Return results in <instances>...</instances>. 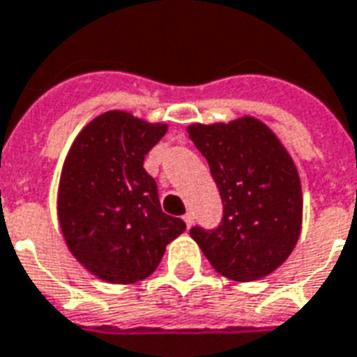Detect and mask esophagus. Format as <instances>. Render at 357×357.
Returning <instances> with one entry per match:
<instances>
[{
    "mask_svg": "<svg viewBox=\"0 0 357 357\" xmlns=\"http://www.w3.org/2000/svg\"><path fill=\"white\" fill-rule=\"evenodd\" d=\"M183 221H185V225H187V227H191V225H192V221H195V215H192L191 212H187L185 215H183Z\"/></svg>",
    "mask_w": 357,
    "mask_h": 357,
    "instance_id": "esophagus-1",
    "label": "esophagus"
}]
</instances>
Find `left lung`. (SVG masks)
<instances>
[{
  "mask_svg": "<svg viewBox=\"0 0 357 357\" xmlns=\"http://www.w3.org/2000/svg\"><path fill=\"white\" fill-rule=\"evenodd\" d=\"M189 138L208 160L223 202L218 227L191 236L227 278L252 282L276 271L299 240L303 197L297 168L261 121L192 125Z\"/></svg>",
  "mask_w": 357,
  "mask_h": 357,
  "instance_id": "1",
  "label": "left lung"
}]
</instances>
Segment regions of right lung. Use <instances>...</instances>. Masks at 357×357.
<instances>
[{
	"mask_svg": "<svg viewBox=\"0 0 357 357\" xmlns=\"http://www.w3.org/2000/svg\"><path fill=\"white\" fill-rule=\"evenodd\" d=\"M166 134L125 112L84 126L66 157L58 219L66 244L94 276L134 284L155 273L166 245L185 231L166 215L144 158Z\"/></svg>",
	"mask_w": 357,
	"mask_h": 357,
	"instance_id": "1",
	"label": "right lung"
}]
</instances>
